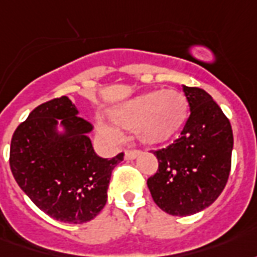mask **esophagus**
Listing matches in <instances>:
<instances>
[{
    "mask_svg": "<svg viewBox=\"0 0 257 257\" xmlns=\"http://www.w3.org/2000/svg\"><path fill=\"white\" fill-rule=\"evenodd\" d=\"M140 155H141V151H138V149H127L124 152V157H126L127 160H133V159H136Z\"/></svg>",
    "mask_w": 257,
    "mask_h": 257,
    "instance_id": "34e87169",
    "label": "esophagus"
}]
</instances>
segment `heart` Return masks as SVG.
Segmentation results:
<instances>
[{
    "label": "heart",
    "instance_id": "obj_1",
    "mask_svg": "<svg viewBox=\"0 0 257 257\" xmlns=\"http://www.w3.org/2000/svg\"><path fill=\"white\" fill-rule=\"evenodd\" d=\"M189 102L179 90H155L137 95L112 112V119L127 130L137 131L140 140L157 145L171 140L188 119ZM101 131L112 138L119 131L110 126H101Z\"/></svg>",
    "mask_w": 257,
    "mask_h": 257
}]
</instances>
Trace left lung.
I'll return each mask as SVG.
<instances>
[{"mask_svg": "<svg viewBox=\"0 0 257 257\" xmlns=\"http://www.w3.org/2000/svg\"><path fill=\"white\" fill-rule=\"evenodd\" d=\"M183 91L190 116L179 138L153 151L159 168L147 182L157 207L174 216L200 212L220 196L233 151L231 124L212 97L200 87Z\"/></svg>", "mask_w": 257, "mask_h": 257, "instance_id": "1", "label": "left lung"}]
</instances>
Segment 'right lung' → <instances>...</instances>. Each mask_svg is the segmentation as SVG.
<instances>
[{
  "label": "right lung",
  "mask_w": 257,
  "mask_h": 257,
  "mask_svg": "<svg viewBox=\"0 0 257 257\" xmlns=\"http://www.w3.org/2000/svg\"><path fill=\"white\" fill-rule=\"evenodd\" d=\"M59 118L63 136L55 133ZM91 128L61 95L37 106L12 136L9 166L16 182L41 211L64 223H85L100 213L112 170L124 156H97Z\"/></svg>",
  "instance_id": "right-lung-1"
}]
</instances>
